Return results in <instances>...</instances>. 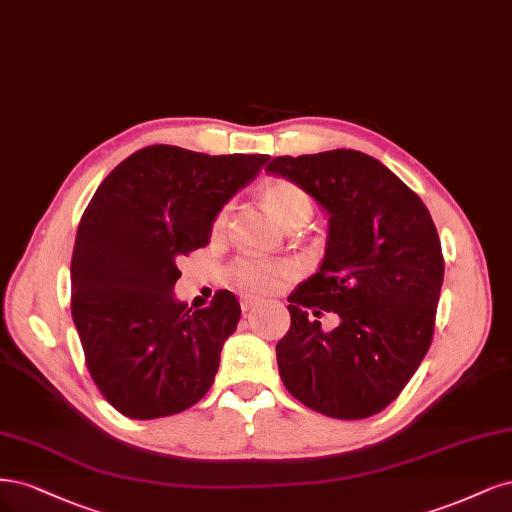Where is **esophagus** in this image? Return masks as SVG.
Instances as JSON below:
<instances>
[{
	"label": "esophagus",
	"mask_w": 512,
	"mask_h": 512,
	"mask_svg": "<svg viewBox=\"0 0 512 512\" xmlns=\"http://www.w3.org/2000/svg\"><path fill=\"white\" fill-rule=\"evenodd\" d=\"M240 306H242V312L246 315V312H251V310L257 306V300H253V298H242Z\"/></svg>",
	"instance_id": "esophagus-1"
}]
</instances>
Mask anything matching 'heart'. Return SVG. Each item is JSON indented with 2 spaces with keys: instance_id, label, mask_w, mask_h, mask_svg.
Instances as JSON below:
<instances>
[{
  "instance_id": "b5f03b06",
  "label": "heart",
  "mask_w": 512,
  "mask_h": 512,
  "mask_svg": "<svg viewBox=\"0 0 512 512\" xmlns=\"http://www.w3.org/2000/svg\"><path fill=\"white\" fill-rule=\"evenodd\" d=\"M261 200L285 227H291L300 221H308L310 210H312L308 195L298 185H293L283 178L268 180V183L261 187ZM225 223H227V206H223L217 214H214L212 229L214 232H221ZM287 274H289L287 263L253 259V257H242L234 261L232 268H229V278L234 280V285L249 295H266L274 291L280 285L283 276Z\"/></svg>"
}]
</instances>
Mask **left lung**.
Segmentation results:
<instances>
[{"label":"left lung","mask_w":512,"mask_h":512,"mask_svg":"<svg viewBox=\"0 0 512 512\" xmlns=\"http://www.w3.org/2000/svg\"><path fill=\"white\" fill-rule=\"evenodd\" d=\"M266 172L304 189L329 217L317 274L287 300L280 378L321 415L372 417L398 398L432 344L444 259L430 210L381 161L351 148L276 157ZM310 309L336 311L339 327L323 333Z\"/></svg>","instance_id":"left-lung-1"}]
</instances>
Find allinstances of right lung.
I'll return each instance as SVG.
<instances>
[{
	"mask_svg": "<svg viewBox=\"0 0 512 512\" xmlns=\"http://www.w3.org/2000/svg\"><path fill=\"white\" fill-rule=\"evenodd\" d=\"M268 159L153 144L91 197L72 253V319L91 378L121 415H176L212 387L240 304L223 289L200 310L178 302L176 259L210 242L214 214Z\"/></svg>",
	"mask_w": 512,
	"mask_h": 512,
	"instance_id": "add662e5",
	"label": "right lung"
}]
</instances>
